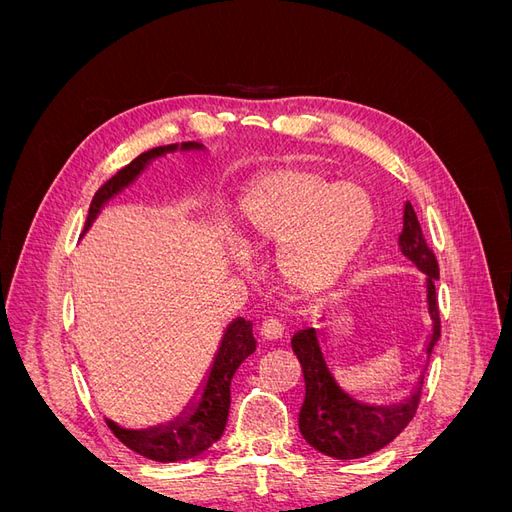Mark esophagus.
Here are the masks:
<instances>
[{"instance_id": "esophagus-1", "label": "esophagus", "mask_w": 512, "mask_h": 512, "mask_svg": "<svg viewBox=\"0 0 512 512\" xmlns=\"http://www.w3.org/2000/svg\"><path fill=\"white\" fill-rule=\"evenodd\" d=\"M260 335H262V339H267V342H275V339H282L284 337V324L277 320V318H267L265 322H262Z\"/></svg>"}]
</instances>
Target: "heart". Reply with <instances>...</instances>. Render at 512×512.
Returning <instances> with one entry per match:
<instances>
[{
  "label": "heart",
  "instance_id": "heart-1",
  "mask_svg": "<svg viewBox=\"0 0 512 512\" xmlns=\"http://www.w3.org/2000/svg\"><path fill=\"white\" fill-rule=\"evenodd\" d=\"M376 211L356 183H329L286 168L254 179L237 200L235 237L245 252L277 247L282 282L299 294L329 290L363 250Z\"/></svg>",
  "mask_w": 512,
  "mask_h": 512
}]
</instances>
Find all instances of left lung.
Wrapping results in <instances>:
<instances>
[{"instance_id": "left-lung-1", "label": "left lung", "mask_w": 512, "mask_h": 512, "mask_svg": "<svg viewBox=\"0 0 512 512\" xmlns=\"http://www.w3.org/2000/svg\"><path fill=\"white\" fill-rule=\"evenodd\" d=\"M399 250L425 275L423 297L429 318V333L423 344V369L412 391L393 404L361 401L339 384L333 365V350L324 327L303 329L292 335V350L303 369L305 399L299 412V431L305 442L318 453L333 459H361L393 442L412 416L421 397V384L429 354L440 337V318L436 303L438 262L425 243L416 213L410 203L404 205V228L399 232ZM327 318H320L324 322Z\"/></svg>"}]
</instances>
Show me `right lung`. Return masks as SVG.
Segmentation results:
<instances>
[{"mask_svg": "<svg viewBox=\"0 0 512 512\" xmlns=\"http://www.w3.org/2000/svg\"><path fill=\"white\" fill-rule=\"evenodd\" d=\"M205 147L200 143H175L149 149L141 153L136 160H132L126 168H121L119 173L108 179L102 188L96 192L94 200H91L89 215L85 222V232L98 218L100 209L115 198L119 192L128 188L130 183L136 181V177L143 173L149 162L158 160L166 153L175 151H203ZM256 352V339L252 333V320L235 318L226 324V329L220 337L218 350H215L211 365L207 367L203 380L196 386L194 395L170 421L156 423L149 427H123L111 418H106V425L111 427L115 436L126 444L130 451L143 455L151 461L170 463V461H185L200 455L211 444L222 438L228 421L230 410V382L232 376L237 374V369L247 356Z\"/></svg>", "mask_w": 512, "mask_h": 512, "instance_id": "add662e5", "label": "right lung"}]
</instances>
